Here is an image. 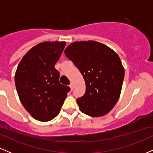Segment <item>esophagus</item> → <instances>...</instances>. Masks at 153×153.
Listing matches in <instances>:
<instances>
[{
    "mask_svg": "<svg viewBox=\"0 0 153 153\" xmlns=\"http://www.w3.org/2000/svg\"><path fill=\"white\" fill-rule=\"evenodd\" d=\"M70 88H71V91L73 90V83H71V84H70Z\"/></svg>",
    "mask_w": 153,
    "mask_h": 153,
    "instance_id": "obj_1",
    "label": "esophagus"
}]
</instances>
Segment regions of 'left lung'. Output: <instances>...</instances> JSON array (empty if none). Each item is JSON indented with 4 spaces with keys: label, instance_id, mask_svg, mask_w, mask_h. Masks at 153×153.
<instances>
[{
    "label": "left lung",
    "instance_id": "obj_1",
    "mask_svg": "<svg viewBox=\"0 0 153 153\" xmlns=\"http://www.w3.org/2000/svg\"><path fill=\"white\" fill-rule=\"evenodd\" d=\"M64 52L85 80V94L77 99L80 111L93 117L108 114L118 101L124 78L118 54L95 41L74 42Z\"/></svg>",
    "mask_w": 153,
    "mask_h": 153
}]
</instances>
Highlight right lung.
<instances>
[{
  "instance_id": "obj_1",
  "label": "right lung",
  "mask_w": 153,
  "mask_h": 153,
  "mask_svg": "<svg viewBox=\"0 0 153 153\" xmlns=\"http://www.w3.org/2000/svg\"><path fill=\"white\" fill-rule=\"evenodd\" d=\"M65 42H44L33 47L19 62L15 84L19 99L33 118L48 122L59 113L71 88L59 83L54 65Z\"/></svg>"
}]
</instances>
